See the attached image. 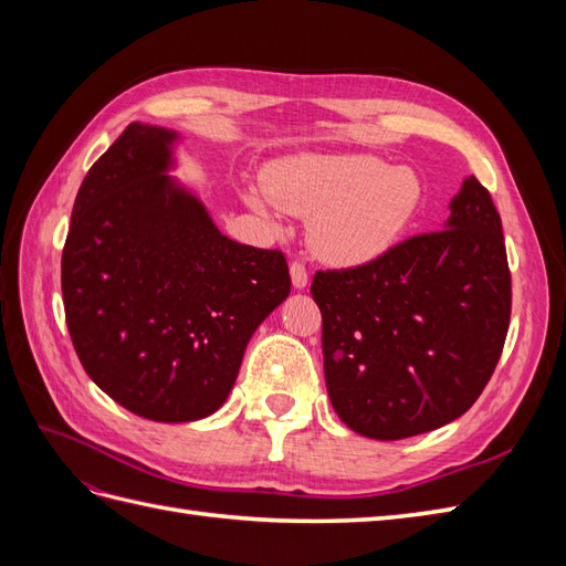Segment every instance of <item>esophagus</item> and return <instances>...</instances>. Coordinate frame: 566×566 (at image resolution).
<instances>
[{
  "mask_svg": "<svg viewBox=\"0 0 566 566\" xmlns=\"http://www.w3.org/2000/svg\"><path fill=\"white\" fill-rule=\"evenodd\" d=\"M290 279H293V285H295L297 290L306 287V283H310V273H306L304 262L295 260L293 264H290Z\"/></svg>",
  "mask_w": 566,
  "mask_h": 566,
  "instance_id": "1",
  "label": "esophagus"
}]
</instances>
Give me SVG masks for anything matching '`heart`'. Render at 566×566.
Wrapping results in <instances>:
<instances>
[{"instance_id":"1","label":"heart","mask_w":566,"mask_h":566,"mask_svg":"<svg viewBox=\"0 0 566 566\" xmlns=\"http://www.w3.org/2000/svg\"><path fill=\"white\" fill-rule=\"evenodd\" d=\"M264 188L279 208L312 219L316 250L339 264L368 262L413 221L422 184L413 169L373 156H297L266 169ZM260 212L264 196H250Z\"/></svg>"}]
</instances>
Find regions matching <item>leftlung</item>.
<instances>
[{
    "mask_svg": "<svg viewBox=\"0 0 566 566\" xmlns=\"http://www.w3.org/2000/svg\"><path fill=\"white\" fill-rule=\"evenodd\" d=\"M323 370L335 413L370 439H406L460 418L503 354L512 281L501 214L474 177L447 229L375 260L316 271Z\"/></svg>",
    "mask_w": 566,
    "mask_h": 566,
    "instance_id": "8db88e82",
    "label": "left lung"
}]
</instances>
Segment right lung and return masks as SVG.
I'll return each mask as SVG.
<instances>
[{"instance_id":"right-lung-1","label":"right lung","mask_w":566,"mask_h":566,"mask_svg":"<svg viewBox=\"0 0 566 566\" xmlns=\"http://www.w3.org/2000/svg\"><path fill=\"white\" fill-rule=\"evenodd\" d=\"M175 139L142 123L117 136L80 186L61 260L82 368L156 422L212 416L256 325L290 293L281 250L231 241L165 175Z\"/></svg>"}]
</instances>
